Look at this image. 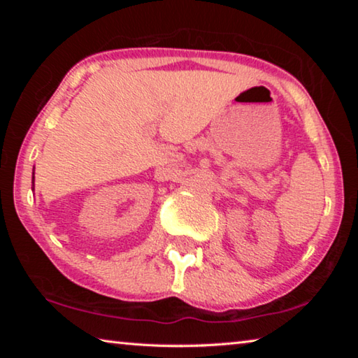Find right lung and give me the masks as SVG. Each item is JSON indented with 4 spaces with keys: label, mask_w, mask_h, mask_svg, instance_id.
<instances>
[{
    "label": "right lung",
    "mask_w": 358,
    "mask_h": 358,
    "mask_svg": "<svg viewBox=\"0 0 358 358\" xmlns=\"http://www.w3.org/2000/svg\"><path fill=\"white\" fill-rule=\"evenodd\" d=\"M31 183H33V187H34V172H33V180H31Z\"/></svg>",
    "instance_id": "add662e5"
}]
</instances>
